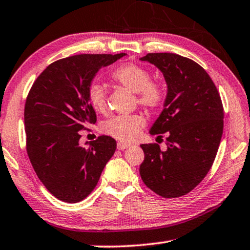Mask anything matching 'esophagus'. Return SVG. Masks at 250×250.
<instances>
[{"label":"esophagus","instance_id":"obj_1","mask_svg":"<svg viewBox=\"0 0 250 250\" xmlns=\"http://www.w3.org/2000/svg\"><path fill=\"white\" fill-rule=\"evenodd\" d=\"M117 146H118V149H119V150H125V149H126V148H129L130 145H129V144H126V142L119 141V142H118V145H117Z\"/></svg>","mask_w":250,"mask_h":250}]
</instances>
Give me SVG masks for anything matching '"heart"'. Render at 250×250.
<instances>
[{
  "instance_id": "b5f03b06",
  "label": "heart",
  "mask_w": 250,
  "mask_h": 250,
  "mask_svg": "<svg viewBox=\"0 0 250 250\" xmlns=\"http://www.w3.org/2000/svg\"><path fill=\"white\" fill-rule=\"evenodd\" d=\"M112 79L131 92L137 93L138 104L148 109H157L165 100V89L160 83L151 81V74L146 69L125 63L113 70ZM89 104L97 112H104L106 106V94L104 86L92 83L88 90ZM146 121L141 116H117L111 118L104 125V132L116 139L131 141L137 138Z\"/></svg>"
}]
</instances>
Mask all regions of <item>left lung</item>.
<instances>
[{"label": "left lung", "instance_id": "obj_1", "mask_svg": "<svg viewBox=\"0 0 250 250\" xmlns=\"http://www.w3.org/2000/svg\"><path fill=\"white\" fill-rule=\"evenodd\" d=\"M161 71L167 83L164 110L150 134L167 133V150L140 146V176L164 198H177L198 186L215 160L224 130V108L215 83L195 61L175 53H148L140 59Z\"/></svg>", "mask_w": 250, "mask_h": 250}]
</instances>
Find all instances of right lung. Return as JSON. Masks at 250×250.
Listing matches in <instances>:
<instances>
[{
	"label": "right lung",
	"mask_w": 250,
	"mask_h": 250,
	"mask_svg": "<svg viewBox=\"0 0 250 250\" xmlns=\"http://www.w3.org/2000/svg\"><path fill=\"white\" fill-rule=\"evenodd\" d=\"M125 53L79 54L58 60L39 75L26 98V151L45 188L64 203H79L96 188L117 148L109 136L80 146L81 134L97 116L88 90L98 71Z\"/></svg>",
	"instance_id": "1"
}]
</instances>
